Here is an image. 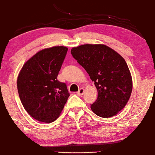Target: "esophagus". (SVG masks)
Masks as SVG:
<instances>
[{
    "instance_id": "esophagus-1",
    "label": "esophagus",
    "mask_w": 155,
    "mask_h": 155,
    "mask_svg": "<svg viewBox=\"0 0 155 155\" xmlns=\"http://www.w3.org/2000/svg\"><path fill=\"white\" fill-rule=\"evenodd\" d=\"M84 90L83 88H81L79 89V91L77 92V95H79V96H81L84 94Z\"/></svg>"
}]
</instances>
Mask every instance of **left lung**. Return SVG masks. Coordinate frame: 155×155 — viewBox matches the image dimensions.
<instances>
[{"label":"left lung","mask_w":155,"mask_h":155,"mask_svg":"<svg viewBox=\"0 0 155 155\" xmlns=\"http://www.w3.org/2000/svg\"><path fill=\"white\" fill-rule=\"evenodd\" d=\"M73 58L86 70L97 90L92 111L104 118L116 115L127 104L133 88L125 60L106 45L84 44L73 48Z\"/></svg>","instance_id":"8db88e82"}]
</instances>
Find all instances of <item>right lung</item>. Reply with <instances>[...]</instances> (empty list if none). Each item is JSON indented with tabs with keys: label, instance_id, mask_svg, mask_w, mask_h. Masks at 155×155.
<instances>
[{
	"label": "right lung",
	"instance_id": "right-lung-1",
	"mask_svg": "<svg viewBox=\"0 0 155 155\" xmlns=\"http://www.w3.org/2000/svg\"><path fill=\"white\" fill-rule=\"evenodd\" d=\"M67 51L65 47L44 49L28 60L19 73V98L35 120L52 122L59 117L70 96L66 84L57 79Z\"/></svg>",
	"mask_w": 155,
	"mask_h": 155
}]
</instances>
